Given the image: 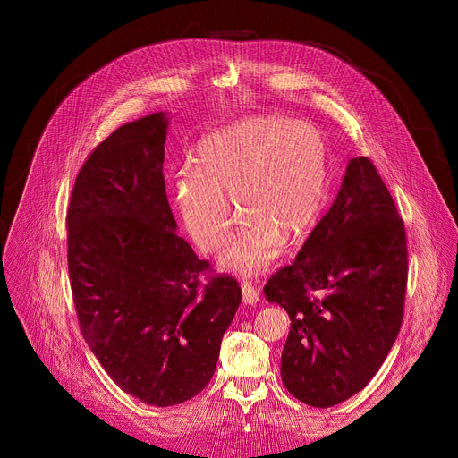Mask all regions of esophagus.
Instances as JSON below:
<instances>
[{
    "instance_id": "34e87169",
    "label": "esophagus",
    "mask_w": 458,
    "mask_h": 458,
    "mask_svg": "<svg viewBox=\"0 0 458 458\" xmlns=\"http://www.w3.org/2000/svg\"><path fill=\"white\" fill-rule=\"evenodd\" d=\"M242 295H243V304H247V306H254L256 302H259V293L254 290L250 284H243Z\"/></svg>"
}]
</instances>
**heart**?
Masks as SVG:
<instances>
[{
  "instance_id": "1",
  "label": "heart",
  "mask_w": 458,
  "mask_h": 458,
  "mask_svg": "<svg viewBox=\"0 0 458 458\" xmlns=\"http://www.w3.org/2000/svg\"><path fill=\"white\" fill-rule=\"evenodd\" d=\"M195 171L176 182V202L187 232L204 250L228 233L232 197L242 226L221 256L225 269L254 273L278 256L282 239L295 245L321 211L328 147L302 120L249 116L208 133L195 148Z\"/></svg>"
}]
</instances>
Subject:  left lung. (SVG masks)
I'll list each match as a JSON object with an SVG mask.
<instances>
[{"label": "left lung", "mask_w": 458, "mask_h": 458, "mask_svg": "<svg viewBox=\"0 0 458 458\" xmlns=\"http://www.w3.org/2000/svg\"><path fill=\"white\" fill-rule=\"evenodd\" d=\"M406 273L404 225L390 191L368 157H352L295 261L263 287L292 321L280 364L287 392L328 408L364 390L399 334Z\"/></svg>", "instance_id": "1"}]
</instances>
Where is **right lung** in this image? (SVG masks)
Here are the masks:
<instances>
[{
	"label": "right lung",
	"instance_id": "right-lung-1",
	"mask_svg": "<svg viewBox=\"0 0 458 458\" xmlns=\"http://www.w3.org/2000/svg\"><path fill=\"white\" fill-rule=\"evenodd\" d=\"M168 116H142L98 144L66 213L68 273L83 338L116 386L152 406L206 388L242 302L230 276H199L165 192Z\"/></svg>",
	"mask_w": 458,
	"mask_h": 458
}]
</instances>
